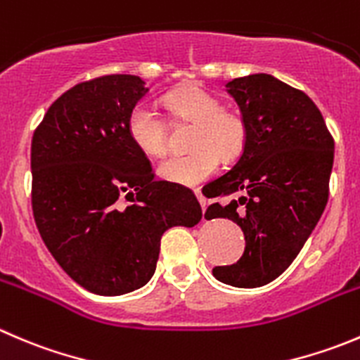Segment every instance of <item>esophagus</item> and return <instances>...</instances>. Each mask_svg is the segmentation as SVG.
Returning a JSON list of instances; mask_svg holds the SVG:
<instances>
[{
	"label": "esophagus",
	"instance_id": "obj_1",
	"mask_svg": "<svg viewBox=\"0 0 360 360\" xmlns=\"http://www.w3.org/2000/svg\"><path fill=\"white\" fill-rule=\"evenodd\" d=\"M195 195H197V198H198V202H200L202 209H204V211H205V207H207V202H205V198H204V195H202V191L200 190H195Z\"/></svg>",
	"mask_w": 360,
	"mask_h": 360
}]
</instances>
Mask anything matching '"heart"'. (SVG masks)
Returning <instances> with one entry per match:
<instances>
[{
    "instance_id": "1",
    "label": "heart",
    "mask_w": 360,
    "mask_h": 360,
    "mask_svg": "<svg viewBox=\"0 0 360 360\" xmlns=\"http://www.w3.org/2000/svg\"><path fill=\"white\" fill-rule=\"evenodd\" d=\"M163 105L176 120L193 123L188 155L162 160L158 176L181 186H197L216 172L219 156L233 160L240 155L248 139L244 117L236 110L221 109V102L200 86H186L163 98ZM128 137L148 156H160L167 148V127L148 105L131 109L127 123Z\"/></svg>"
}]
</instances>
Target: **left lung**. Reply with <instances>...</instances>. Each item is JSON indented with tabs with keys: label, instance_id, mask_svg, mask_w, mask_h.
<instances>
[{
	"label": "left lung",
	"instance_id": "obj_1",
	"mask_svg": "<svg viewBox=\"0 0 360 360\" xmlns=\"http://www.w3.org/2000/svg\"><path fill=\"white\" fill-rule=\"evenodd\" d=\"M248 127L243 155L209 183L205 218H229L246 239L236 264L212 269L218 281L257 288L283 274L295 260L329 198L334 141L319 107L306 93L269 73L225 84Z\"/></svg>",
	"mask_w": 360,
	"mask_h": 360
}]
</instances>
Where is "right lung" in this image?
<instances>
[{
  "label": "right lung",
  "mask_w": 360,
  "mask_h": 360,
  "mask_svg": "<svg viewBox=\"0 0 360 360\" xmlns=\"http://www.w3.org/2000/svg\"><path fill=\"white\" fill-rule=\"evenodd\" d=\"M148 93L137 75L77 84L49 107L31 141L38 232L63 271L93 294L144 287L163 232L202 219L195 195L156 181L128 137V116Z\"/></svg>",
  "instance_id": "1"
}]
</instances>
